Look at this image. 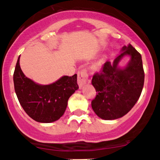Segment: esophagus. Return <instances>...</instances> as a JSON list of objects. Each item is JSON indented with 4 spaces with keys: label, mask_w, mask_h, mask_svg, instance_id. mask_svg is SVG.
<instances>
[{
    "label": "esophagus",
    "mask_w": 160,
    "mask_h": 160,
    "mask_svg": "<svg viewBox=\"0 0 160 160\" xmlns=\"http://www.w3.org/2000/svg\"><path fill=\"white\" fill-rule=\"evenodd\" d=\"M88 81V73L86 70H79L77 72V82L80 88H82Z\"/></svg>",
    "instance_id": "obj_1"
}]
</instances>
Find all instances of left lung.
Instances as JSON below:
<instances>
[{
	"mask_svg": "<svg viewBox=\"0 0 160 160\" xmlns=\"http://www.w3.org/2000/svg\"><path fill=\"white\" fill-rule=\"evenodd\" d=\"M121 51L113 63L107 61L92 79L91 83L97 92L96 98L91 101L92 108L104 120H114L125 115L138 100L144 85L141 54L131 44L123 46ZM125 55L131 59L122 69L117 65Z\"/></svg>",
	"mask_w": 160,
	"mask_h": 160,
	"instance_id": "1",
	"label": "left lung"
}]
</instances>
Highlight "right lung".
<instances>
[{"label":"right lung","mask_w":160,"mask_h":160,"mask_svg":"<svg viewBox=\"0 0 160 160\" xmlns=\"http://www.w3.org/2000/svg\"><path fill=\"white\" fill-rule=\"evenodd\" d=\"M14 72V86L19 103L33 120L42 123L57 121L63 115L70 97L79 88L77 75L63 76L49 85L35 83L25 74L19 63Z\"/></svg>","instance_id":"right-lung-1"}]
</instances>
